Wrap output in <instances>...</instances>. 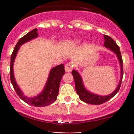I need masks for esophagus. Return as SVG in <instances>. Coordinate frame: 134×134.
Masks as SVG:
<instances>
[{
    "label": "esophagus",
    "instance_id": "esophagus-1",
    "mask_svg": "<svg viewBox=\"0 0 134 134\" xmlns=\"http://www.w3.org/2000/svg\"><path fill=\"white\" fill-rule=\"evenodd\" d=\"M72 68H73V64H72L71 62L67 63V64L65 65V70L66 72H71V71H72Z\"/></svg>",
    "mask_w": 134,
    "mask_h": 134
}]
</instances>
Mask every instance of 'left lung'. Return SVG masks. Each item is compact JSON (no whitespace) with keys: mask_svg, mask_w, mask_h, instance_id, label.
Segmentation results:
<instances>
[{"mask_svg":"<svg viewBox=\"0 0 134 134\" xmlns=\"http://www.w3.org/2000/svg\"><path fill=\"white\" fill-rule=\"evenodd\" d=\"M104 40L105 47L109 48L111 51H113L117 54V57L119 59L120 64H121V80H120L117 89H116V90H115L114 92H113L111 94H109L108 96H99L88 92L85 89V87H83L82 78H81L79 74L75 70H72V75L73 76L74 80H75L76 91L77 94L79 95V98L83 102H86L87 104H102L104 103V102L109 100V99H111L112 97H114L119 91L120 87H121V82H122V77H123V67H122L123 62H122V56H121L119 47L117 45L116 42L111 37H109V36L104 35Z\"/></svg>","mask_w":134,"mask_h":134,"instance_id":"left-lung-1","label":"left lung"}]
</instances>
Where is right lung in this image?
Segmentation results:
<instances>
[{
    "label": "right lung",
    "instance_id": "1",
    "mask_svg": "<svg viewBox=\"0 0 134 134\" xmlns=\"http://www.w3.org/2000/svg\"><path fill=\"white\" fill-rule=\"evenodd\" d=\"M37 28L32 30L30 32L21 37L16 44L13 52L11 55L10 66H9V76H10L11 82L13 86L15 91L17 95L22 99L24 102L31 106H36V107H43V106H48L51 104L56 100L57 96L58 95L59 87L60 81L62 76L65 74V68L63 64L59 65L56 67L52 69L47 80L45 87L41 94L38 96L33 98H28L25 97L22 91L20 90L19 87L16 83L13 75V63L14 62L17 52L19 48V46L23 44L26 42L30 41L35 37H37Z\"/></svg>",
    "mask_w": 134,
    "mask_h": 134
}]
</instances>
